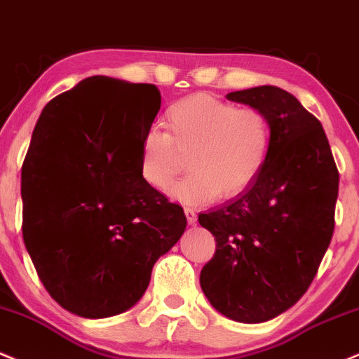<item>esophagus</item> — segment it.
<instances>
[{"label":"esophagus","instance_id":"34e87169","mask_svg":"<svg viewBox=\"0 0 359 359\" xmlns=\"http://www.w3.org/2000/svg\"><path fill=\"white\" fill-rule=\"evenodd\" d=\"M184 215H187V220H188V225H195L196 223V213L193 208H184Z\"/></svg>","mask_w":359,"mask_h":359}]
</instances>
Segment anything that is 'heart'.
<instances>
[{"instance_id": "heart-1", "label": "heart", "mask_w": 359, "mask_h": 359, "mask_svg": "<svg viewBox=\"0 0 359 359\" xmlns=\"http://www.w3.org/2000/svg\"><path fill=\"white\" fill-rule=\"evenodd\" d=\"M163 133L144 130L139 141V175L164 191L172 184L188 153L189 175L171 188L181 203H208L215 196L245 191L262 172L271 151V124L257 109H238L208 94H193L164 112Z\"/></svg>"}]
</instances>
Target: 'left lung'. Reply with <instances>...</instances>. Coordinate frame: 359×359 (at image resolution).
Instances as JSON below:
<instances>
[{"label": "left lung", "instance_id": "obj_1", "mask_svg": "<svg viewBox=\"0 0 359 359\" xmlns=\"http://www.w3.org/2000/svg\"><path fill=\"white\" fill-rule=\"evenodd\" d=\"M271 124L262 172L229 203L198 215L217 248L200 284L218 313L238 323L276 318L304 296L332 231L339 172L321 122L273 86L230 92Z\"/></svg>", "mask_w": 359, "mask_h": 359}]
</instances>
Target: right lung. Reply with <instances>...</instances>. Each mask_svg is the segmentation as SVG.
Here are the masks:
<instances>
[{
    "mask_svg": "<svg viewBox=\"0 0 359 359\" xmlns=\"http://www.w3.org/2000/svg\"><path fill=\"white\" fill-rule=\"evenodd\" d=\"M161 107L153 83L94 75L41 111L21 168L23 240L63 309L100 319L133 307L187 217L139 175Z\"/></svg>",
    "mask_w": 359,
    "mask_h": 359,
    "instance_id": "right-lung-1",
    "label": "right lung"
}]
</instances>
